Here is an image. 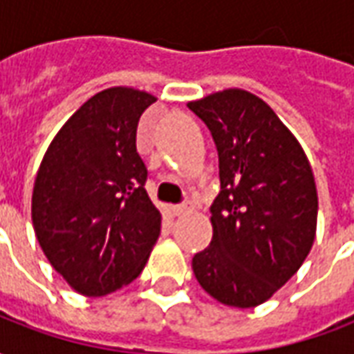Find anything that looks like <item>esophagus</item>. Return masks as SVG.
Segmentation results:
<instances>
[{"instance_id": "obj_1", "label": "esophagus", "mask_w": 354, "mask_h": 354, "mask_svg": "<svg viewBox=\"0 0 354 354\" xmlns=\"http://www.w3.org/2000/svg\"><path fill=\"white\" fill-rule=\"evenodd\" d=\"M187 208L189 207L184 205V203H182V205H172V207H170V212H172V216H180V214H184Z\"/></svg>"}]
</instances>
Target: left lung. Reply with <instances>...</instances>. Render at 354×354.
Listing matches in <instances>:
<instances>
[{"mask_svg": "<svg viewBox=\"0 0 354 354\" xmlns=\"http://www.w3.org/2000/svg\"><path fill=\"white\" fill-rule=\"evenodd\" d=\"M187 108L218 149L220 193L210 207L212 241L193 256L208 294L254 307L301 267L317 230V187L304 149L266 102L227 88Z\"/></svg>", "mask_w": 354, "mask_h": 354, "instance_id": "8db88e82", "label": "left lung"}]
</instances>
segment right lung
Listing matches in <instances>:
<instances>
[{"label":"right lung","mask_w":354,"mask_h":354,"mask_svg":"<svg viewBox=\"0 0 354 354\" xmlns=\"http://www.w3.org/2000/svg\"><path fill=\"white\" fill-rule=\"evenodd\" d=\"M155 96L127 87L94 94L50 142L32 195L35 237L50 266L83 296L134 281L161 233L136 151Z\"/></svg>","instance_id":"1"}]
</instances>
